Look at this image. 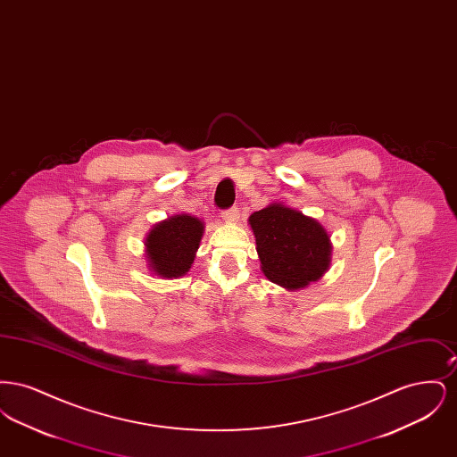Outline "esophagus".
I'll return each mask as SVG.
<instances>
[{
  "mask_svg": "<svg viewBox=\"0 0 457 457\" xmlns=\"http://www.w3.org/2000/svg\"><path fill=\"white\" fill-rule=\"evenodd\" d=\"M220 218L224 222H229V224H233V222H237L239 219V212L237 207H233V209H228V211H224L222 214H220Z\"/></svg>",
  "mask_w": 457,
  "mask_h": 457,
  "instance_id": "obj_1",
  "label": "esophagus"
}]
</instances>
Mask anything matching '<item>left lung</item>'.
<instances>
[{"mask_svg": "<svg viewBox=\"0 0 457 457\" xmlns=\"http://www.w3.org/2000/svg\"><path fill=\"white\" fill-rule=\"evenodd\" d=\"M263 276L287 291L319 281L330 267L326 228L302 211L272 202L248 218Z\"/></svg>", "mask_w": 457, "mask_h": 457, "instance_id": "left-lung-1", "label": "left lung"}]
</instances>
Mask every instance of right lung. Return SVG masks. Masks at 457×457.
<instances>
[{
  "label": "right lung",
  "instance_id": "obj_1",
  "mask_svg": "<svg viewBox=\"0 0 457 457\" xmlns=\"http://www.w3.org/2000/svg\"><path fill=\"white\" fill-rule=\"evenodd\" d=\"M204 231V220L190 214H174L155 222L144 239L149 270L161 279L185 276L195 261Z\"/></svg>",
  "mask_w": 457,
  "mask_h": 457
}]
</instances>
